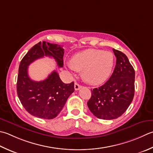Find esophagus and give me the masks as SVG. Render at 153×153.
Returning a JSON list of instances; mask_svg holds the SVG:
<instances>
[{"mask_svg": "<svg viewBox=\"0 0 153 153\" xmlns=\"http://www.w3.org/2000/svg\"><path fill=\"white\" fill-rule=\"evenodd\" d=\"M82 88V85H79V83H77V82L75 83L74 84V88H75V90H79V89Z\"/></svg>", "mask_w": 153, "mask_h": 153, "instance_id": "esophagus-1", "label": "esophagus"}]
</instances>
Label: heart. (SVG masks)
Masks as SVG:
<instances>
[{
    "mask_svg": "<svg viewBox=\"0 0 153 153\" xmlns=\"http://www.w3.org/2000/svg\"><path fill=\"white\" fill-rule=\"evenodd\" d=\"M114 65V56L109 51L88 49L75 54L70 60V68L82 71L85 82L100 85L110 76Z\"/></svg>",
    "mask_w": 153,
    "mask_h": 153,
    "instance_id": "heart-1",
    "label": "heart"
}]
</instances>
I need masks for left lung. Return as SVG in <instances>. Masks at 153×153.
<instances>
[{"instance_id":"1","label":"left lung","mask_w":153,"mask_h":153,"mask_svg":"<svg viewBox=\"0 0 153 153\" xmlns=\"http://www.w3.org/2000/svg\"><path fill=\"white\" fill-rule=\"evenodd\" d=\"M116 56L114 71L107 82L98 88L91 89L88 102L90 111L99 119L111 120L126 111L134 94V68L127 56L113 49Z\"/></svg>"}]
</instances>
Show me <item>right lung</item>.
Segmentation results:
<instances>
[{
    "label": "right lung",
    "mask_w": 153,
    "mask_h": 153,
    "mask_svg": "<svg viewBox=\"0 0 153 153\" xmlns=\"http://www.w3.org/2000/svg\"><path fill=\"white\" fill-rule=\"evenodd\" d=\"M64 50L60 45L43 41L34 45L21 60L17 79V94L21 103L30 114L38 118H55L74 91V83H64L56 71L46 79L36 82L30 78L28 65L44 56L52 57L59 68L64 65Z\"/></svg>",
    "instance_id": "add662e5"
}]
</instances>
